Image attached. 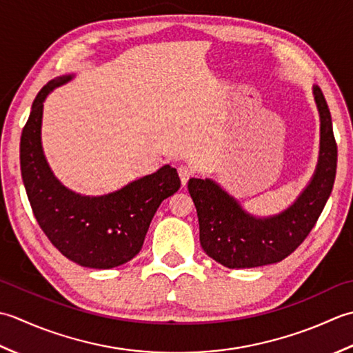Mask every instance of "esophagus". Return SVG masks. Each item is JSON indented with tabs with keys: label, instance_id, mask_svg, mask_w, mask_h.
Returning <instances> with one entry per match:
<instances>
[{
	"label": "esophagus",
	"instance_id": "34e87169",
	"mask_svg": "<svg viewBox=\"0 0 353 353\" xmlns=\"http://www.w3.org/2000/svg\"><path fill=\"white\" fill-rule=\"evenodd\" d=\"M178 174H179V178H181L183 185H185V183L189 181V178L195 174V169L192 166H187V164H181V166H178Z\"/></svg>",
	"mask_w": 353,
	"mask_h": 353
}]
</instances>
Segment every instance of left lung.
I'll use <instances>...</instances> for the list:
<instances>
[{
	"instance_id": "left-lung-1",
	"label": "left lung",
	"mask_w": 353,
	"mask_h": 353,
	"mask_svg": "<svg viewBox=\"0 0 353 353\" xmlns=\"http://www.w3.org/2000/svg\"><path fill=\"white\" fill-rule=\"evenodd\" d=\"M321 119L320 161L311 184L286 212L256 219L210 179H189L196 205L201 247L227 268H254L283 261L296 251L317 224L332 192L336 174V141L327 102L314 86Z\"/></svg>"
}]
</instances>
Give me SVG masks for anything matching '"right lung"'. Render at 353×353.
<instances>
[{
  "instance_id": "right-lung-1",
  "label": "right lung",
  "mask_w": 353,
  "mask_h": 353,
  "mask_svg": "<svg viewBox=\"0 0 353 353\" xmlns=\"http://www.w3.org/2000/svg\"><path fill=\"white\" fill-rule=\"evenodd\" d=\"M70 76L48 82L33 100L21 134V175L32 210L48 241L82 267L108 270L140 253L157 208L179 189L176 169L155 174L105 196H81L65 189L50 170L41 148L42 102Z\"/></svg>"
}]
</instances>
